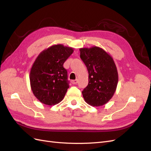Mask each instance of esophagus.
Returning <instances> with one entry per match:
<instances>
[{"label": "esophagus", "mask_w": 151, "mask_h": 151, "mask_svg": "<svg viewBox=\"0 0 151 151\" xmlns=\"http://www.w3.org/2000/svg\"><path fill=\"white\" fill-rule=\"evenodd\" d=\"M77 82H78V81H77V79H76V80H73L72 81V83L73 84H76L77 83Z\"/></svg>", "instance_id": "esophagus-1"}]
</instances>
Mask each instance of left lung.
<instances>
[{
	"label": "left lung",
	"mask_w": 151,
	"mask_h": 151,
	"mask_svg": "<svg viewBox=\"0 0 151 151\" xmlns=\"http://www.w3.org/2000/svg\"><path fill=\"white\" fill-rule=\"evenodd\" d=\"M80 57L88 68L89 83L82 91L85 101L93 106L107 103L115 93L118 81L113 58L98 47L80 48Z\"/></svg>",
	"instance_id": "1"
}]
</instances>
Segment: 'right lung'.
<instances>
[{"label":"right lung","mask_w":151,"mask_h":151,"mask_svg":"<svg viewBox=\"0 0 151 151\" xmlns=\"http://www.w3.org/2000/svg\"><path fill=\"white\" fill-rule=\"evenodd\" d=\"M74 52L72 48L55 45L43 50L36 58L30 71L33 94L47 105H55L64 98L69 82L63 63Z\"/></svg>","instance_id":"add662e5"}]
</instances>
